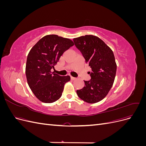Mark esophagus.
I'll list each match as a JSON object with an SVG mask.
<instances>
[{"label":"esophagus","mask_w":146,"mask_h":146,"mask_svg":"<svg viewBox=\"0 0 146 146\" xmlns=\"http://www.w3.org/2000/svg\"><path fill=\"white\" fill-rule=\"evenodd\" d=\"M70 79H71L72 80H76V78H75V77H70Z\"/></svg>","instance_id":"1"}]
</instances>
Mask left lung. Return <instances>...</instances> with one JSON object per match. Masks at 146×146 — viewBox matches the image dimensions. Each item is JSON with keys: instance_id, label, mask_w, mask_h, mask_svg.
<instances>
[{"instance_id": "left-lung-1", "label": "left lung", "mask_w": 146, "mask_h": 146, "mask_svg": "<svg viewBox=\"0 0 146 146\" xmlns=\"http://www.w3.org/2000/svg\"><path fill=\"white\" fill-rule=\"evenodd\" d=\"M73 41L91 69L88 72L91 78L84 80L85 86L77 90V94L87 103H97L105 98L113 85L117 69L114 54L101 39L94 35L74 38Z\"/></svg>"}]
</instances>
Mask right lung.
Returning <instances> with one entry per match:
<instances>
[{
  "instance_id": "add662e5",
  "label": "right lung",
  "mask_w": 146,
  "mask_h": 146,
  "mask_svg": "<svg viewBox=\"0 0 146 146\" xmlns=\"http://www.w3.org/2000/svg\"><path fill=\"white\" fill-rule=\"evenodd\" d=\"M74 45L68 38L48 35L38 41L29 52L25 67L28 85L35 96L44 103L58 100L69 76H60L51 72L63 53Z\"/></svg>"
}]
</instances>
